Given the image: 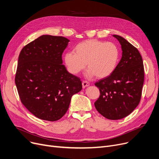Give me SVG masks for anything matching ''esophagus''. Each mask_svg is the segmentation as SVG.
I'll return each mask as SVG.
<instances>
[{"label": "esophagus", "instance_id": "34e87169", "mask_svg": "<svg viewBox=\"0 0 159 159\" xmlns=\"http://www.w3.org/2000/svg\"><path fill=\"white\" fill-rule=\"evenodd\" d=\"M89 85H90L89 82H88L87 81H83V82H82L83 88H85V87H88Z\"/></svg>", "mask_w": 159, "mask_h": 159}]
</instances>
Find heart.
I'll return each mask as SVG.
<instances>
[{
	"label": "heart",
	"instance_id": "1",
	"mask_svg": "<svg viewBox=\"0 0 159 159\" xmlns=\"http://www.w3.org/2000/svg\"><path fill=\"white\" fill-rule=\"evenodd\" d=\"M119 58L120 50L115 43L88 39L75 45L74 52H67L64 62L72 74H78L87 65L89 76L104 78L114 72Z\"/></svg>",
	"mask_w": 159,
	"mask_h": 159
}]
</instances>
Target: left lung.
<instances>
[{"instance_id": "8db88e82", "label": "left lung", "mask_w": 159, "mask_h": 159, "mask_svg": "<svg viewBox=\"0 0 159 159\" xmlns=\"http://www.w3.org/2000/svg\"><path fill=\"white\" fill-rule=\"evenodd\" d=\"M113 36L121 44L122 56L114 72L96 82L100 95L94 105L105 118L119 120L131 114L138 106L144 81V69L138 49L122 37Z\"/></svg>"}]
</instances>
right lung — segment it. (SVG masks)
<instances>
[{
    "label": "right lung",
    "instance_id": "add662e5",
    "mask_svg": "<svg viewBox=\"0 0 159 159\" xmlns=\"http://www.w3.org/2000/svg\"><path fill=\"white\" fill-rule=\"evenodd\" d=\"M69 41L62 36L43 35L20 52L15 78L20 100L41 120L61 118L72 95L82 89L80 79L63 65L62 54Z\"/></svg>",
    "mask_w": 159,
    "mask_h": 159
}]
</instances>
